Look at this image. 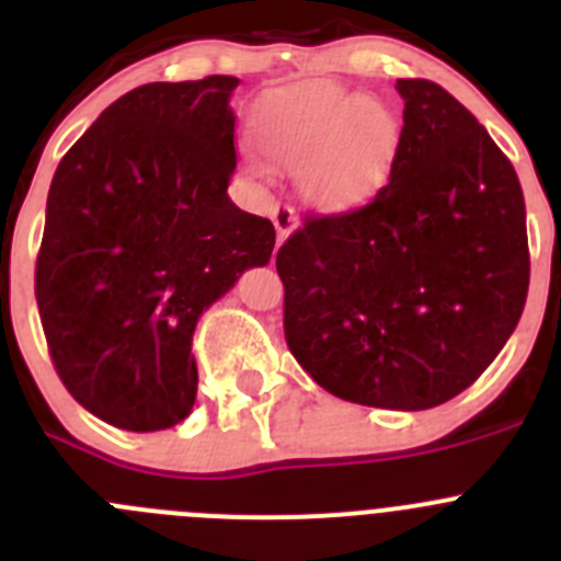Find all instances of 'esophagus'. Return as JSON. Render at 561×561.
<instances>
[{
    "label": "esophagus",
    "mask_w": 561,
    "mask_h": 561,
    "mask_svg": "<svg viewBox=\"0 0 561 561\" xmlns=\"http://www.w3.org/2000/svg\"><path fill=\"white\" fill-rule=\"evenodd\" d=\"M272 225H275L277 230V244H284L286 238L295 232L297 227V216H295V207L291 205H275V210H272Z\"/></svg>",
    "instance_id": "obj_1"
}]
</instances>
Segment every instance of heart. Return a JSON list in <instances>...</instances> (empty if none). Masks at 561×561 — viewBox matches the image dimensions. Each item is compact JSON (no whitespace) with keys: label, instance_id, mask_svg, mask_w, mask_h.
Segmentation results:
<instances>
[{"label":"heart","instance_id":"b5f03b06","mask_svg":"<svg viewBox=\"0 0 561 561\" xmlns=\"http://www.w3.org/2000/svg\"><path fill=\"white\" fill-rule=\"evenodd\" d=\"M252 140L266 160L297 173L325 210H348L374 196L393 165L399 123L385 103L334 83L272 92L252 114ZM261 176V168H250Z\"/></svg>","mask_w":561,"mask_h":561}]
</instances>
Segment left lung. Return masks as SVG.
Listing matches in <instances>:
<instances>
[{"instance_id":"left-lung-1","label":"left lung","mask_w":561,"mask_h":561,"mask_svg":"<svg viewBox=\"0 0 561 561\" xmlns=\"http://www.w3.org/2000/svg\"><path fill=\"white\" fill-rule=\"evenodd\" d=\"M404 98L390 182L306 216L277 250L284 334L336 399L430 410L463 393L517 329L531 257L517 171L463 103L424 78Z\"/></svg>"}]
</instances>
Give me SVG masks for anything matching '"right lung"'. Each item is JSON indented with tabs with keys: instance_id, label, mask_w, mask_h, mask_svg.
Masks as SVG:
<instances>
[{
	"instance_id": "right-lung-1",
	"label": "right lung",
	"mask_w": 561,
	"mask_h": 561,
	"mask_svg": "<svg viewBox=\"0 0 561 561\" xmlns=\"http://www.w3.org/2000/svg\"><path fill=\"white\" fill-rule=\"evenodd\" d=\"M238 78L146 83L103 108L47 193L36 304L69 396L112 427L153 433L196 401L193 329L275 227L236 207Z\"/></svg>"
}]
</instances>
